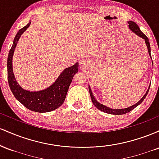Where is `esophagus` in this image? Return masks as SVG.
<instances>
[{
	"mask_svg": "<svg viewBox=\"0 0 159 159\" xmlns=\"http://www.w3.org/2000/svg\"><path fill=\"white\" fill-rule=\"evenodd\" d=\"M79 63H80V65H81V66H84V65L85 62H84V60H81V61H79Z\"/></svg>",
	"mask_w": 159,
	"mask_h": 159,
	"instance_id": "1",
	"label": "esophagus"
}]
</instances>
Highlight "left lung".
I'll return each instance as SVG.
<instances>
[{"instance_id": "1", "label": "left lung", "mask_w": 159, "mask_h": 159, "mask_svg": "<svg viewBox=\"0 0 159 159\" xmlns=\"http://www.w3.org/2000/svg\"><path fill=\"white\" fill-rule=\"evenodd\" d=\"M128 23H129V28L131 29V30H132V32H134V34H136V35H138V36H140V38H143V39H144L146 45H147V48H148V52H149V55H150V57H151L150 45H149V42L148 38H147V36H146L145 34H144L140 30V28H139V27H138V25H137L136 23H134V21H129V22H128ZM149 90V87L148 90H147V93H146V94L143 96V98H142L141 99H140L138 103H136L135 105H132V106H131V107H127V108H124V109H111V108H110V107H107L106 106H105V105H102V104L98 103V102L96 101V99H95L93 95L92 92H91L90 87H89V92H90L91 99H92L93 103V105H95V106L97 107L98 110L103 111V112L107 113V114H115V115L125 114H126V113H129V111H132L134 108H135V107L138 106V105H139L143 101V99L146 98V96H147V93H148Z\"/></svg>"}]
</instances>
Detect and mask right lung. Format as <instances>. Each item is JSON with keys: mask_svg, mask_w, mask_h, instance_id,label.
<instances>
[{"mask_svg": "<svg viewBox=\"0 0 159 159\" xmlns=\"http://www.w3.org/2000/svg\"><path fill=\"white\" fill-rule=\"evenodd\" d=\"M20 29L13 40V44L10 50L7 59V78L9 86L16 99L29 110L39 113L49 112L61 106L66 96L67 91L73 78L78 71V63L63 70L57 79L48 88L38 92L27 91L18 84L12 72V55L20 36L30 25Z\"/></svg>", "mask_w": 159, "mask_h": 159, "instance_id": "obj_1", "label": "right lung"}]
</instances>
